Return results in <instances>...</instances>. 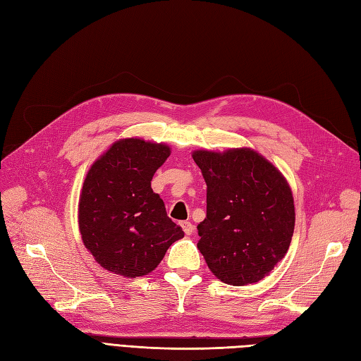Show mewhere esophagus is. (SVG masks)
<instances>
[{"label": "esophagus", "instance_id": "34e87169", "mask_svg": "<svg viewBox=\"0 0 361 361\" xmlns=\"http://www.w3.org/2000/svg\"><path fill=\"white\" fill-rule=\"evenodd\" d=\"M180 226H182L183 232L187 233V235H191V233L194 232V225H192L191 221H182V223H180Z\"/></svg>", "mask_w": 361, "mask_h": 361}]
</instances>
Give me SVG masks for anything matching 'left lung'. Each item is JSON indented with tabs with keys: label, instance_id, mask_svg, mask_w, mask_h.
I'll return each mask as SVG.
<instances>
[{
	"label": "left lung",
	"instance_id": "1",
	"mask_svg": "<svg viewBox=\"0 0 361 361\" xmlns=\"http://www.w3.org/2000/svg\"><path fill=\"white\" fill-rule=\"evenodd\" d=\"M192 159L207 182V217L197 247L208 267L231 286L258 282L286 257L295 204L284 176L250 149L197 150Z\"/></svg>",
	"mask_w": 361,
	"mask_h": 361
}]
</instances>
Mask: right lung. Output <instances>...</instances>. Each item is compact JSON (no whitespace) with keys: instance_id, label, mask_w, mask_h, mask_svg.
<instances>
[{"instance_id":"obj_1","label":"right lung","mask_w":361,"mask_h":361,"mask_svg":"<svg viewBox=\"0 0 361 361\" xmlns=\"http://www.w3.org/2000/svg\"><path fill=\"white\" fill-rule=\"evenodd\" d=\"M169 157L165 144L121 140L87 171L79 228L86 249L106 270L128 278L147 275L183 237L152 190L153 174Z\"/></svg>"}]
</instances>
